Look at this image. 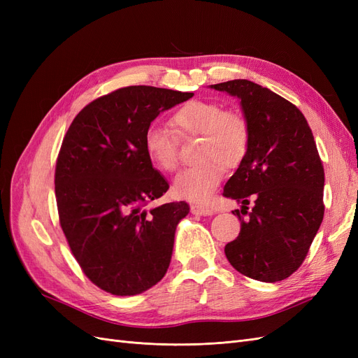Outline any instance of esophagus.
Segmentation results:
<instances>
[{
    "label": "esophagus",
    "mask_w": 358,
    "mask_h": 358,
    "mask_svg": "<svg viewBox=\"0 0 358 358\" xmlns=\"http://www.w3.org/2000/svg\"><path fill=\"white\" fill-rule=\"evenodd\" d=\"M191 213H194V215H201V216H209V215H213V209L208 208V206L192 204V206H191Z\"/></svg>",
    "instance_id": "obj_1"
}]
</instances>
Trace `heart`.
Segmentation results:
<instances>
[{
  "instance_id": "obj_1",
  "label": "heart",
  "mask_w": 358,
  "mask_h": 358,
  "mask_svg": "<svg viewBox=\"0 0 358 358\" xmlns=\"http://www.w3.org/2000/svg\"><path fill=\"white\" fill-rule=\"evenodd\" d=\"M171 125L182 136H200L196 164L180 171L173 182L175 196L194 203H208L224 178L225 166L239 164L248 152L251 129L241 113L224 110L213 101L192 100L171 116ZM145 154L162 171L176 170L178 142L167 128L150 125L143 137Z\"/></svg>"
}]
</instances>
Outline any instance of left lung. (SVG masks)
Wrapping results in <instances>:
<instances>
[{
  "instance_id": "left-lung-1",
  "label": "left lung",
  "mask_w": 358,
  "mask_h": 358,
  "mask_svg": "<svg viewBox=\"0 0 358 358\" xmlns=\"http://www.w3.org/2000/svg\"><path fill=\"white\" fill-rule=\"evenodd\" d=\"M210 88L241 101L251 129L248 152L224 187V197L242 204L227 259L248 278L284 280L301 266L324 216V169L312 129L294 104L262 85L236 79Z\"/></svg>"
}]
</instances>
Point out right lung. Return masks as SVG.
Returning <instances> with one entry per match:
<instances>
[{
  "label": "right lung",
  "mask_w": 358,
  "mask_h": 358,
  "mask_svg": "<svg viewBox=\"0 0 358 358\" xmlns=\"http://www.w3.org/2000/svg\"><path fill=\"white\" fill-rule=\"evenodd\" d=\"M194 92L127 86L74 117L55 170L59 222L83 273L115 296H136L166 275L185 201L145 209L169 183L145 154L143 137L164 110Z\"/></svg>",
  "instance_id": "add662e5"
}]
</instances>
